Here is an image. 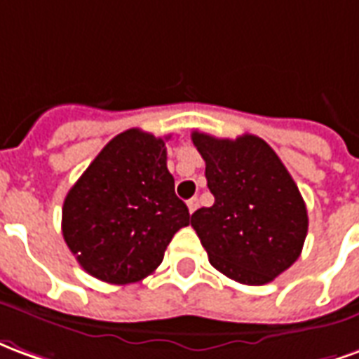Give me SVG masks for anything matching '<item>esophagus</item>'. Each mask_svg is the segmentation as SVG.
Instances as JSON below:
<instances>
[{
	"mask_svg": "<svg viewBox=\"0 0 359 359\" xmlns=\"http://www.w3.org/2000/svg\"><path fill=\"white\" fill-rule=\"evenodd\" d=\"M187 208H189L191 214H193V212L197 210V208H198V198H197V197L189 198V201H187Z\"/></svg>",
	"mask_w": 359,
	"mask_h": 359,
	"instance_id": "34e87169",
	"label": "esophagus"
}]
</instances>
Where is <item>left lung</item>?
Returning a JSON list of instances; mask_svg holds the SVG:
<instances>
[{
	"label": "left lung",
	"mask_w": 359,
	"mask_h": 359,
	"mask_svg": "<svg viewBox=\"0 0 359 359\" xmlns=\"http://www.w3.org/2000/svg\"><path fill=\"white\" fill-rule=\"evenodd\" d=\"M206 162L214 205L198 208L191 226L214 268L243 285H266L302 252L308 212L276 151L256 135L218 140L193 132Z\"/></svg>",
	"instance_id": "left-lung-1"
}]
</instances>
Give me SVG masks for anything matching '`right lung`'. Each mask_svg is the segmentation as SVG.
Listing matches in <instances>:
<instances>
[{
	"mask_svg": "<svg viewBox=\"0 0 359 359\" xmlns=\"http://www.w3.org/2000/svg\"><path fill=\"white\" fill-rule=\"evenodd\" d=\"M189 222L166 168L164 140L137 128L104 145L62 205L70 252L90 276L112 285L153 273L172 237Z\"/></svg>",
	"mask_w": 359,
	"mask_h": 359,
	"instance_id": "right-lung-1",
	"label": "right lung"
}]
</instances>
